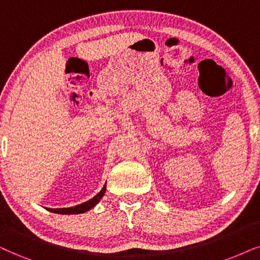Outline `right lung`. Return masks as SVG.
<instances>
[{
    "mask_svg": "<svg viewBox=\"0 0 260 260\" xmlns=\"http://www.w3.org/2000/svg\"><path fill=\"white\" fill-rule=\"evenodd\" d=\"M106 185L107 184H105V186H103L102 190L98 193V195L92 197L91 200H89V201H86V202L82 203V205L70 207V208H57V209L48 208L47 210H50V212L55 213V214H63V215H64V214H65V215H67V214H68V215H70V214H82V213L88 212V210L94 208V207L100 202V200L102 199L103 195H105Z\"/></svg>",
    "mask_w": 260,
    "mask_h": 260,
    "instance_id": "1",
    "label": "right lung"
}]
</instances>
